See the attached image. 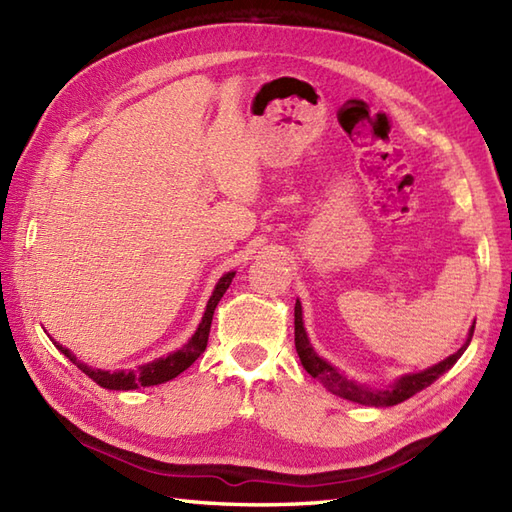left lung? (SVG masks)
<instances>
[{"instance_id":"8db88e82","label":"left lung","mask_w":512,"mask_h":512,"mask_svg":"<svg viewBox=\"0 0 512 512\" xmlns=\"http://www.w3.org/2000/svg\"><path fill=\"white\" fill-rule=\"evenodd\" d=\"M473 330H475V321H473L469 336H466V341L460 350L444 358V361H440L438 365H431L416 374L400 376L394 380V383L383 387V389H374L369 385L356 383V380H352V378H347L332 363H328L323 356L314 352V347L308 339V332H306V328H303L301 301L297 299V303H295V347H297V354H299V361H301L303 369H306L312 378H317L325 389L332 391L334 396L352 400V402H358V405H367V407H394V405H398V402H405L413 394H418V391H422L424 387H429L433 380H438L444 372H449V369L458 363V358L464 354V350L469 347V343L473 339Z\"/></svg>"}]
</instances>
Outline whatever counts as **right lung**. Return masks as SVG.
I'll return each instance as SVG.
<instances>
[{"label": "right lung", "instance_id": "1", "mask_svg": "<svg viewBox=\"0 0 512 512\" xmlns=\"http://www.w3.org/2000/svg\"><path fill=\"white\" fill-rule=\"evenodd\" d=\"M235 277V270L231 273H226L217 281L215 288H213V295L206 303V310L202 314V321L198 325V330L193 332L191 339L184 343L180 350L171 352L162 358H156V361L140 365L138 369H116V372H105V369H96L81 363L79 358H76L68 347L59 345L57 341H52L54 345L59 347L61 354H65L70 358V361L81 369L83 374H88L96 385H101L105 389H116V391H129V389H138V387H154L160 383H167V380L176 378L178 374H182L184 369L191 367L195 361H198L200 354L206 350V341H209V332H211V321H213V312L217 308V303L224 297V292L231 286V281Z\"/></svg>", "mask_w": 512, "mask_h": 512}]
</instances>
